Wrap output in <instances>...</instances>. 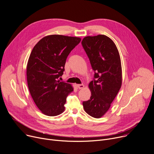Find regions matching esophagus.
Wrapping results in <instances>:
<instances>
[{
    "label": "esophagus",
    "instance_id": "esophagus-1",
    "mask_svg": "<svg viewBox=\"0 0 154 154\" xmlns=\"http://www.w3.org/2000/svg\"><path fill=\"white\" fill-rule=\"evenodd\" d=\"M77 86L79 89H82L83 87H84V85L83 84H78Z\"/></svg>",
    "mask_w": 154,
    "mask_h": 154
}]
</instances>
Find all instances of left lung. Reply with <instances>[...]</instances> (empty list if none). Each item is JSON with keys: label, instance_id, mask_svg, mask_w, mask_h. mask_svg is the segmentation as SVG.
Listing matches in <instances>:
<instances>
[{"label": "left lung", "instance_id": "obj_1", "mask_svg": "<svg viewBox=\"0 0 154 154\" xmlns=\"http://www.w3.org/2000/svg\"><path fill=\"white\" fill-rule=\"evenodd\" d=\"M82 45L94 72L88 85L90 100L83 106L88 115L98 119L107 112L122 86L120 54L114 42L104 35L85 37Z\"/></svg>", "mask_w": 154, "mask_h": 154}]
</instances>
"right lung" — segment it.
<instances>
[{
    "mask_svg": "<svg viewBox=\"0 0 154 154\" xmlns=\"http://www.w3.org/2000/svg\"><path fill=\"white\" fill-rule=\"evenodd\" d=\"M81 38L50 35L33 48L27 65V81L32 99L44 114L57 116L63 112L71 85L61 82L66 59Z\"/></svg>",
    "mask_w": 154,
    "mask_h": 154,
    "instance_id": "right-lung-1",
    "label": "right lung"
}]
</instances>
